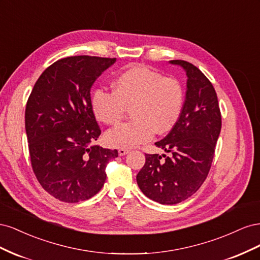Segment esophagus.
Masks as SVG:
<instances>
[{"mask_svg":"<svg viewBox=\"0 0 260 260\" xmlns=\"http://www.w3.org/2000/svg\"><path fill=\"white\" fill-rule=\"evenodd\" d=\"M129 153V149H125V148H119L118 149V154H119V156H123L125 154Z\"/></svg>","mask_w":260,"mask_h":260,"instance_id":"34e87169","label":"esophagus"}]
</instances>
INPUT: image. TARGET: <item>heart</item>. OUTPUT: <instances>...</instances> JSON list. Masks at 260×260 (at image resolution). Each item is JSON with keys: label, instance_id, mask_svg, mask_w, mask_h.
I'll return each mask as SVG.
<instances>
[{"label": "heart", "instance_id": "heart-1", "mask_svg": "<svg viewBox=\"0 0 260 260\" xmlns=\"http://www.w3.org/2000/svg\"><path fill=\"white\" fill-rule=\"evenodd\" d=\"M184 91L171 77L137 65L124 70L113 82V92L98 90L92 96V109L106 124L122 120L131 109L132 120L109 130L105 141L114 147H135L151 140L154 133L169 132L183 109Z\"/></svg>", "mask_w": 260, "mask_h": 260}]
</instances>
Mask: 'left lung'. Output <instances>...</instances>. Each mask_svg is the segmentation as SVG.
<instances>
[{
    "instance_id": "1",
    "label": "left lung",
    "mask_w": 260,
    "mask_h": 260,
    "mask_svg": "<svg viewBox=\"0 0 260 260\" xmlns=\"http://www.w3.org/2000/svg\"><path fill=\"white\" fill-rule=\"evenodd\" d=\"M187 76L183 109L178 122L155 145L170 156L145 154L139 171L140 190L162 205H174L192 196L207 178L221 130L217 93L201 70L185 60H170Z\"/></svg>"
}]
</instances>
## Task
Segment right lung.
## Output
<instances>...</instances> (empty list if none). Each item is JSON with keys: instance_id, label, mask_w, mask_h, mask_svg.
<instances>
[{"instance_id": "obj_1", "label": "right lung", "mask_w": 260, "mask_h": 260, "mask_svg": "<svg viewBox=\"0 0 260 260\" xmlns=\"http://www.w3.org/2000/svg\"><path fill=\"white\" fill-rule=\"evenodd\" d=\"M116 58L79 55L58 59L39 77L27 101L31 166L53 198L78 203L98 194L117 149L93 145L101 135L91 86Z\"/></svg>"}]
</instances>
